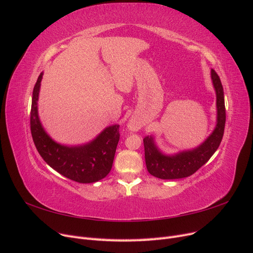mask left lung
I'll return each instance as SVG.
<instances>
[{
    "mask_svg": "<svg viewBox=\"0 0 253 253\" xmlns=\"http://www.w3.org/2000/svg\"><path fill=\"white\" fill-rule=\"evenodd\" d=\"M211 78L216 91L217 124L213 133L203 144L194 150L185 151L173 156L164 155L153 140V137L145 136L143 138L145 165L149 173L160 179H177L188 177L203 167L214 152L219 147L223 139L226 124V109L224 89L218 75L211 70Z\"/></svg>",
    "mask_w": 253,
    "mask_h": 253,
    "instance_id": "1",
    "label": "left lung"
}]
</instances>
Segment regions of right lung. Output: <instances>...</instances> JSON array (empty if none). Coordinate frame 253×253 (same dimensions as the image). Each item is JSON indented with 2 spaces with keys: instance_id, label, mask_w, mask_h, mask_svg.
<instances>
[{
  "instance_id": "add662e5",
  "label": "right lung",
  "mask_w": 253,
  "mask_h": 253,
  "mask_svg": "<svg viewBox=\"0 0 253 253\" xmlns=\"http://www.w3.org/2000/svg\"><path fill=\"white\" fill-rule=\"evenodd\" d=\"M42 75L38 77L34 87L30 111V131L38 152L53 170L74 181L89 183L104 178L113 166L120 138L119 126L106 127L95 140L80 147H65L55 142L45 133L38 117Z\"/></svg>"
}]
</instances>
